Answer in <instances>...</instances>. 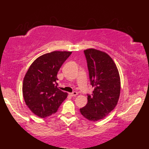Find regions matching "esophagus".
<instances>
[{
    "instance_id": "esophagus-1",
    "label": "esophagus",
    "mask_w": 149,
    "mask_h": 149,
    "mask_svg": "<svg viewBox=\"0 0 149 149\" xmlns=\"http://www.w3.org/2000/svg\"><path fill=\"white\" fill-rule=\"evenodd\" d=\"M77 94H78V93H77V91H74V92H72V93H70V95L71 96H72V97H75V96H77Z\"/></svg>"
}]
</instances>
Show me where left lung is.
Segmentation results:
<instances>
[{
	"instance_id": "left-lung-1",
	"label": "left lung",
	"mask_w": 149,
	"mask_h": 149,
	"mask_svg": "<svg viewBox=\"0 0 149 149\" xmlns=\"http://www.w3.org/2000/svg\"><path fill=\"white\" fill-rule=\"evenodd\" d=\"M93 93L87 95V103L80 112L89 121L102 119L115 109L119 101L121 80L111 57L95 49L84 50Z\"/></svg>"
}]
</instances>
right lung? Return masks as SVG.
<instances>
[{
    "instance_id": "1",
    "label": "right lung",
    "mask_w": 149,
    "mask_h": 149,
    "mask_svg": "<svg viewBox=\"0 0 149 149\" xmlns=\"http://www.w3.org/2000/svg\"><path fill=\"white\" fill-rule=\"evenodd\" d=\"M72 54L55 51L43 54L32 62L22 85L26 104L38 117L45 118L56 113L68 96L58 87L57 77L60 67Z\"/></svg>"
}]
</instances>
